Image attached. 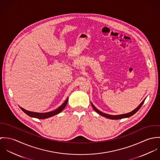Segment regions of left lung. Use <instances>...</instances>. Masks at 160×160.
<instances>
[{
	"instance_id": "left-lung-1",
	"label": "left lung",
	"mask_w": 160,
	"mask_h": 160,
	"mask_svg": "<svg viewBox=\"0 0 160 160\" xmlns=\"http://www.w3.org/2000/svg\"><path fill=\"white\" fill-rule=\"evenodd\" d=\"M145 99L142 102V103H140V104L137 107V108H136V109H134V110L133 111H132L131 112L128 113H126V114H119V115H110V114L104 113H103V112H102L99 111L98 109H97V108L95 107V106H94L92 103L91 104L92 106V107H93V108L94 109V110H95L97 113L100 114L101 116H104V117H105V118H108V119H122V118H129V117H130V116H132L133 114H135V113L137 112V111H138V110L141 108V107L142 106L143 103H144V102H145Z\"/></svg>"
}]
</instances>
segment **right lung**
<instances>
[{
  "mask_svg": "<svg viewBox=\"0 0 160 160\" xmlns=\"http://www.w3.org/2000/svg\"><path fill=\"white\" fill-rule=\"evenodd\" d=\"M68 100V98H67V100L65 101V102L60 107H58L57 109H56L54 111H52V112H47V113L32 112H29V111L26 110L25 109H24L22 107H20V108L26 114H28V116H29L31 117L36 118H38V119H46V118H48L49 117H51V116H53L54 115L60 113L65 108V107L67 104Z\"/></svg>",
  "mask_w": 160,
  "mask_h": 160,
  "instance_id": "right-lung-1",
  "label": "right lung"
}]
</instances>
